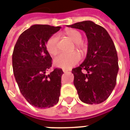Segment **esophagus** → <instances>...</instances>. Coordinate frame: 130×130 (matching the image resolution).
<instances>
[{
    "label": "esophagus",
    "mask_w": 130,
    "mask_h": 130,
    "mask_svg": "<svg viewBox=\"0 0 130 130\" xmlns=\"http://www.w3.org/2000/svg\"><path fill=\"white\" fill-rule=\"evenodd\" d=\"M69 71V70H67V69H63V72L64 73H66V72Z\"/></svg>",
    "instance_id": "obj_1"
}]
</instances>
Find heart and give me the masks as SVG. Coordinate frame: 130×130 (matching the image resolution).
Segmentation results:
<instances>
[{"label":"heart","instance_id":"obj_1","mask_svg":"<svg viewBox=\"0 0 130 130\" xmlns=\"http://www.w3.org/2000/svg\"><path fill=\"white\" fill-rule=\"evenodd\" d=\"M66 35L71 39L77 48H82V35L76 30H69L66 31ZM58 35H53L48 39L46 42V48L51 55H55L58 51ZM80 55L77 52L72 53H60L54 59V64L56 66L64 69H70L80 60Z\"/></svg>","mask_w":130,"mask_h":130}]
</instances>
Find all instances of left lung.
I'll return each instance as SVG.
<instances>
[{
    "instance_id": "obj_1",
    "label": "left lung",
    "mask_w": 130,
    "mask_h": 130,
    "mask_svg": "<svg viewBox=\"0 0 130 130\" xmlns=\"http://www.w3.org/2000/svg\"><path fill=\"white\" fill-rule=\"evenodd\" d=\"M68 27L83 30L88 40L85 61L72 69L79 98L89 105L100 104L109 98L116 84L118 62L114 43L104 27L91 21Z\"/></svg>"
}]
</instances>
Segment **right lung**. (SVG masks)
<instances>
[{"label":"right lung","mask_w":130,"mask_h":130,"mask_svg":"<svg viewBox=\"0 0 130 130\" xmlns=\"http://www.w3.org/2000/svg\"><path fill=\"white\" fill-rule=\"evenodd\" d=\"M61 27L33 25L20 35L12 54L15 79L23 96L36 107L49 108L58 103L61 89V69L45 73L52 66L46 50L48 39Z\"/></svg>","instance_id":"add662e5"}]
</instances>
